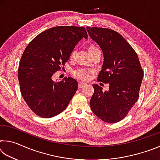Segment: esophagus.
Here are the masks:
<instances>
[{"mask_svg":"<svg viewBox=\"0 0 160 160\" xmlns=\"http://www.w3.org/2000/svg\"><path fill=\"white\" fill-rule=\"evenodd\" d=\"M86 84L84 83V82H79V84H78V88H83L84 86H85Z\"/></svg>","mask_w":160,"mask_h":160,"instance_id":"1","label":"esophagus"}]
</instances>
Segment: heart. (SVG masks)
Returning a JSON list of instances; mask_svg holds the SVG:
<instances>
[{
  "instance_id": "obj_1",
  "label": "heart",
  "mask_w": 160,
  "mask_h": 160,
  "mask_svg": "<svg viewBox=\"0 0 160 160\" xmlns=\"http://www.w3.org/2000/svg\"><path fill=\"white\" fill-rule=\"evenodd\" d=\"M99 51V49L97 47H96L95 46L90 45L88 47V52L90 54L95 52V51ZM74 54L75 52L73 51V52L71 53L72 58L74 56ZM74 75H75V77L78 78V79H80L81 80H86L88 79L89 75H90V71H88V70H87L85 69H78L77 70H75Z\"/></svg>"
}]
</instances>
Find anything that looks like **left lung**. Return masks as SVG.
I'll return each mask as SVG.
<instances>
[{"label": "left lung", "mask_w": 160, "mask_h": 160, "mask_svg": "<svg viewBox=\"0 0 160 160\" xmlns=\"http://www.w3.org/2000/svg\"><path fill=\"white\" fill-rule=\"evenodd\" d=\"M87 30L104 56L97 80L109 85L105 92L97 84L92 85L91 109L105 122L116 123L125 117L138 99L142 69L137 53L117 32L90 27Z\"/></svg>", "instance_id": "left-lung-1"}]
</instances>
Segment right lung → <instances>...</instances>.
Listing matches in <instances>:
<instances>
[{
    "instance_id": "obj_1",
    "label": "right lung",
    "mask_w": 160,
    "mask_h": 160,
    "mask_svg": "<svg viewBox=\"0 0 160 160\" xmlns=\"http://www.w3.org/2000/svg\"><path fill=\"white\" fill-rule=\"evenodd\" d=\"M82 38L88 39V34L82 27H55L37 35L24 51L18 80L23 99L35 114L51 118L66 109L78 82L70 77L55 82L52 76Z\"/></svg>"
}]
</instances>
